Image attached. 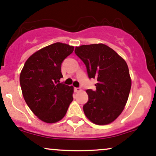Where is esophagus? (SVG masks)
Wrapping results in <instances>:
<instances>
[{
  "mask_svg": "<svg viewBox=\"0 0 156 156\" xmlns=\"http://www.w3.org/2000/svg\"><path fill=\"white\" fill-rule=\"evenodd\" d=\"M75 92H76V93H78V92H81V89L80 87H75Z\"/></svg>",
  "mask_w": 156,
  "mask_h": 156,
  "instance_id": "esophagus-1",
  "label": "esophagus"
}]
</instances>
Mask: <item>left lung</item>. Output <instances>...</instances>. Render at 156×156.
<instances>
[{
	"mask_svg": "<svg viewBox=\"0 0 156 156\" xmlns=\"http://www.w3.org/2000/svg\"><path fill=\"white\" fill-rule=\"evenodd\" d=\"M75 53L85 65L88 78L98 81L95 90H87L84 114L96 125L111 123L123 111L131 87L126 62L103 44L76 47Z\"/></svg>",
	"mask_w": 156,
	"mask_h": 156,
	"instance_id": "left-lung-1",
	"label": "left lung"
}]
</instances>
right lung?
I'll list each match as a JSON object with an SVG mask.
<instances>
[{
	"label": "right lung",
	"instance_id": "obj_1",
	"mask_svg": "<svg viewBox=\"0 0 156 156\" xmlns=\"http://www.w3.org/2000/svg\"><path fill=\"white\" fill-rule=\"evenodd\" d=\"M74 47L57 42L41 49L27 59L20 77L25 101L46 123L59 122L73 100V87L59 83L61 66Z\"/></svg>",
	"mask_w": 156,
	"mask_h": 156
}]
</instances>
